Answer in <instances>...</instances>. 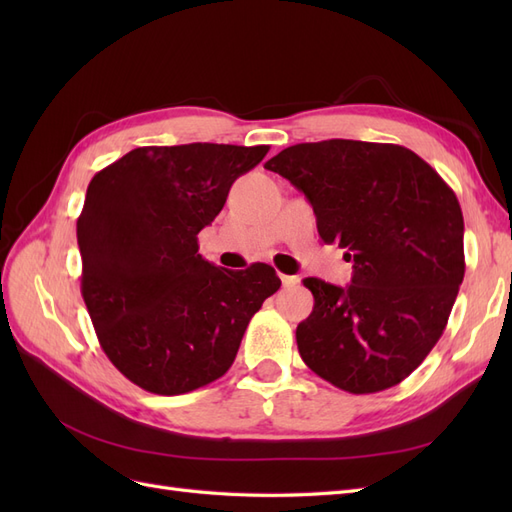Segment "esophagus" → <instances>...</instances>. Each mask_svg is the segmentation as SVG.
Wrapping results in <instances>:
<instances>
[{"label":"esophagus","mask_w":512,"mask_h":512,"mask_svg":"<svg viewBox=\"0 0 512 512\" xmlns=\"http://www.w3.org/2000/svg\"><path fill=\"white\" fill-rule=\"evenodd\" d=\"M280 277H282L284 288H294L299 284V277H294V275H280Z\"/></svg>","instance_id":"esophagus-1"}]
</instances>
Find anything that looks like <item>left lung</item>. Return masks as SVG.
I'll return each instance as SVG.
<instances>
[{"label":"left lung","instance_id":"obj_1","mask_svg":"<svg viewBox=\"0 0 512 512\" xmlns=\"http://www.w3.org/2000/svg\"><path fill=\"white\" fill-rule=\"evenodd\" d=\"M265 168L305 194L322 241L354 262L346 288L303 280L314 309L297 327L301 359L342 391L391 389L436 346L466 273L455 192L389 143H301Z\"/></svg>","mask_w":512,"mask_h":512}]
</instances>
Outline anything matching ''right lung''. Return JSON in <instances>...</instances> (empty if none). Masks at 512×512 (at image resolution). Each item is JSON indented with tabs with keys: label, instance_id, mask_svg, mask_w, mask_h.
<instances>
[{
	"label": "right lung",
	"instance_id": "right-lung-1",
	"mask_svg": "<svg viewBox=\"0 0 512 512\" xmlns=\"http://www.w3.org/2000/svg\"><path fill=\"white\" fill-rule=\"evenodd\" d=\"M267 151L138 147L91 179L76 222L81 292L102 350L141 389L181 395L222 378L252 316L282 286L265 262L215 267L196 237Z\"/></svg>",
	"mask_w": 512,
	"mask_h": 512
}]
</instances>
